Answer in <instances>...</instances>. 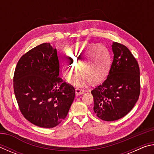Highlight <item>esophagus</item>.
I'll use <instances>...</instances> for the list:
<instances>
[{"label":"esophagus","instance_id":"obj_1","mask_svg":"<svg viewBox=\"0 0 154 154\" xmlns=\"http://www.w3.org/2000/svg\"><path fill=\"white\" fill-rule=\"evenodd\" d=\"M83 92H84V90L80 89V88H76V89H75V94H76V96L82 94Z\"/></svg>","mask_w":154,"mask_h":154}]
</instances>
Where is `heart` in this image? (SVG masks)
I'll return each mask as SVG.
<instances>
[{
    "label": "heart",
    "mask_w": 154,
    "mask_h": 154,
    "mask_svg": "<svg viewBox=\"0 0 154 154\" xmlns=\"http://www.w3.org/2000/svg\"><path fill=\"white\" fill-rule=\"evenodd\" d=\"M67 54L71 63L64 62L62 71L67 82H71L76 77L77 68L82 73L75 85H81L86 82L93 84L105 79L110 71L112 58L105 45L87 41L79 42L69 49Z\"/></svg>",
    "instance_id": "b5f03b06"
}]
</instances>
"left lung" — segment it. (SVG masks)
Listing matches in <instances>:
<instances>
[{
	"label": "left lung",
	"instance_id": "8db88e82",
	"mask_svg": "<svg viewBox=\"0 0 154 154\" xmlns=\"http://www.w3.org/2000/svg\"><path fill=\"white\" fill-rule=\"evenodd\" d=\"M114 54L106 79L91 93L94 111L104 121L123 118L134 107L140 94V71L137 60L126 46L113 42Z\"/></svg>",
	"mask_w": 154,
	"mask_h": 154
}]
</instances>
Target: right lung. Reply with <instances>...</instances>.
Instances as JSON below:
<instances>
[{"instance_id":"add662e5","label":"right lung","mask_w":154,"mask_h":154,"mask_svg":"<svg viewBox=\"0 0 154 154\" xmlns=\"http://www.w3.org/2000/svg\"><path fill=\"white\" fill-rule=\"evenodd\" d=\"M59 68L57 50L49 43L30 49L17 62L15 96L21 113L35 126H58L73 102L75 88L58 77Z\"/></svg>"}]
</instances>
